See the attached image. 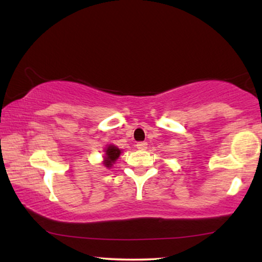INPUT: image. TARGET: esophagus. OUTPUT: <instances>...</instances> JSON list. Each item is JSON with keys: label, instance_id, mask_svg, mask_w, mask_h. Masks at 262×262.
<instances>
[{"label": "esophagus", "instance_id": "esophagus-1", "mask_svg": "<svg viewBox=\"0 0 262 262\" xmlns=\"http://www.w3.org/2000/svg\"><path fill=\"white\" fill-rule=\"evenodd\" d=\"M136 146H137V149L139 150H145L147 147V143L146 142H138L136 144Z\"/></svg>", "mask_w": 262, "mask_h": 262}]
</instances>
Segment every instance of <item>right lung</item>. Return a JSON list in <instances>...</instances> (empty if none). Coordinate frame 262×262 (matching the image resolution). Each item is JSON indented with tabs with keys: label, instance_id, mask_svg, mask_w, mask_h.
Masks as SVG:
<instances>
[{
	"label": "right lung",
	"instance_id": "1",
	"mask_svg": "<svg viewBox=\"0 0 262 262\" xmlns=\"http://www.w3.org/2000/svg\"><path fill=\"white\" fill-rule=\"evenodd\" d=\"M105 152H106V157L104 161V165H106V168H110V166H111L113 163L116 162V159L119 157L120 150L118 149V147L110 145L107 149L105 150Z\"/></svg>",
	"mask_w": 262,
	"mask_h": 262
}]
</instances>
